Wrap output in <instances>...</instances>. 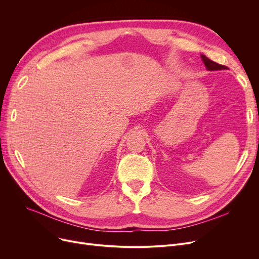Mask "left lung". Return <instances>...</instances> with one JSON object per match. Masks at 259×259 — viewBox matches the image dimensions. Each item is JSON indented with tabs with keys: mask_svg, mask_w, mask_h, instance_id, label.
Here are the masks:
<instances>
[{
	"mask_svg": "<svg viewBox=\"0 0 259 259\" xmlns=\"http://www.w3.org/2000/svg\"><path fill=\"white\" fill-rule=\"evenodd\" d=\"M201 59H202V62L203 64H205L206 68L208 70L210 71H214V70H223V69H227V67L224 66V65H221V64H217L213 61H211L210 59H208L206 56H202L201 54Z\"/></svg>",
	"mask_w": 259,
	"mask_h": 259,
	"instance_id": "8db88e82",
	"label": "left lung"
}]
</instances>
